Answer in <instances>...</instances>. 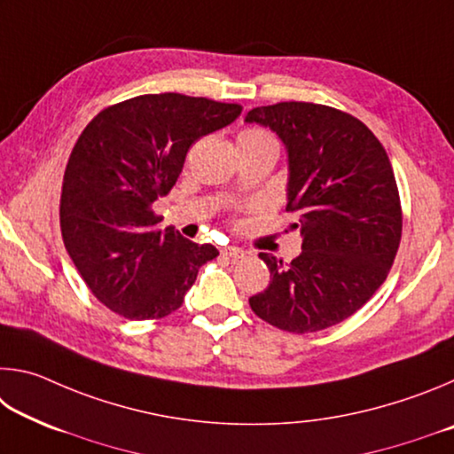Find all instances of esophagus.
Listing matches in <instances>:
<instances>
[{
  "label": "esophagus",
  "instance_id": "34e87169",
  "mask_svg": "<svg viewBox=\"0 0 454 454\" xmlns=\"http://www.w3.org/2000/svg\"><path fill=\"white\" fill-rule=\"evenodd\" d=\"M222 256H228V258H244V250L242 248H236V246H226V248H222Z\"/></svg>",
  "mask_w": 454,
  "mask_h": 454
}]
</instances>
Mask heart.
I'll return each mask as SVG.
<instances>
[{
  "instance_id": "1",
  "label": "heart",
  "mask_w": 454,
  "mask_h": 454,
  "mask_svg": "<svg viewBox=\"0 0 454 454\" xmlns=\"http://www.w3.org/2000/svg\"><path fill=\"white\" fill-rule=\"evenodd\" d=\"M260 140H274V137L262 128H248L238 136V142H260Z\"/></svg>"
}]
</instances>
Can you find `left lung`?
<instances>
[{
  "label": "left lung",
  "instance_id": "8db88e82",
  "mask_svg": "<svg viewBox=\"0 0 454 454\" xmlns=\"http://www.w3.org/2000/svg\"><path fill=\"white\" fill-rule=\"evenodd\" d=\"M288 152V204L302 234L290 264L260 252L270 284L250 298L256 317L294 334L347 320L387 280L403 234L393 166L371 129L336 107L280 102L248 112Z\"/></svg>",
  "mask_w": 454,
  "mask_h": 454
}]
</instances>
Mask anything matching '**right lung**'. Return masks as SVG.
Returning <instances> with one entry per match:
<instances>
[{
	"mask_svg": "<svg viewBox=\"0 0 454 454\" xmlns=\"http://www.w3.org/2000/svg\"><path fill=\"white\" fill-rule=\"evenodd\" d=\"M240 104L145 94L107 106L83 128L59 200L66 250L99 302L129 320L178 310L198 268L218 256L152 206L178 180L190 145L240 116Z\"/></svg>",
	"mask_w": 454,
	"mask_h": 454,
	"instance_id": "add662e5",
	"label": "right lung"
}]
</instances>
